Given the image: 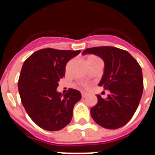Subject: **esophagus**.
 I'll return each mask as SVG.
<instances>
[{"label": "esophagus", "mask_w": 155, "mask_h": 155, "mask_svg": "<svg viewBox=\"0 0 155 155\" xmlns=\"http://www.w3.org/2000/svg\"><path fill=\"white\" fill-rule=\"evenodd\" d=\"M88 95V93L87 92H84V91H83V92H81V96L82 98H86V97Z\"/></svg>", "instance_id": "esophagus-1"}]
</instances>
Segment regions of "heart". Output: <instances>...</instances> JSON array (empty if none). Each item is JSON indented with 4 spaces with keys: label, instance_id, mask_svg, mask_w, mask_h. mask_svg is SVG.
Here are the masks:
<instances>
[{
    "label": "heart",
    "instance_id": "b5f03b06",
    "mask_svg": "<svg viewBox=\"0 0 155 155\" xmlns=\"http://www.w3.org/2000/svg\"><path fill=\"white\" fill-rule=\"evenodd\" d=\"M91 60H99V59L97 57H95V56H90V57H88L87 61H91Z\"/></svg>",
    "mask_w": 155,
    "mask_h": 155
}]
</instances>
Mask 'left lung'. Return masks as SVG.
<instances>
[{
    "label": "left lung",
    "instance_id": "left-lung-1",
    "mask_svg": "<svg viewBox=\"0 0 155 155\" xmlns=\"http://www.w3.org/2000/svg\"><path fill=\"white\" fill-rule=\"evenodd\" d=\"M82 54H94L103 60L104 73L98 86L110 91L105 99L97 94L98 102L91 108V117L104 128L124 127L135 113L142 96L140 66L128 52L113 46L87 48Z\"/></svg>",
    "mask_w": 155,
    "mask_h": 155
}]
</instances>
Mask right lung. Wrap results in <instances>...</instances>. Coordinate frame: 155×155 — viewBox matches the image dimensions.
<instances>
[{"label":"right lung","instance_id":"1","mask_svg":"<svg viewBox=\"0 0 155 155\" xmlns=\"http://www.w3.org/2000/svg\"><path fill=\"white\" fill-rule=\"evenodd\" d=\"M81 50L46 48L35 52L25 61L18 87L21 103L31 120L48 131H57L70 124L79 91L70 88L65 94L57 91L65 75V66Z\"/></svg>","mask_w":155,"mask_h":155}]
</instances>
